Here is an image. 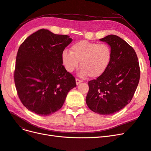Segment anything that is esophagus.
<instances>
[{
  "label": "esophagus",
  "mask_w": 151,
  "mask_h": 151,
  "mask_svg": "<svg viewBox=\"0 0 151 151\" xmlns=\"http://www.w3.org/2000/svg\"><path fill=\"white\" fill-rule=\"evenodd\" d=\"M76 84L78 85L79 84H80L81 83H82V82H83V81H82L81 79H79L76 78Z\"/></svg>",
  "instance_id": "obj_1"
}]
</instances>
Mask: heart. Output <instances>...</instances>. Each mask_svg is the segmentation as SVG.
<instances>
[{"instance_id": "1", "label": "heart", "mask_w": 151, "mask_h": 151, "mask_svg": "<svg viewBox=\"0 0 151 151\" xmlns=\"http://www.w3.org/2000/svg\"><path fill=\"white\" fill-rule=\"evenodd\" d=\"M70 52L67 50L62 53V61L66 70L74 71L81 67L79 74L96 78L106 71L112 60V50L106 43H98L81 40L72 45Z\"/></svg>"}]
</instances>
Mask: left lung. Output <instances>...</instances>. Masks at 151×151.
<instances>
[{
    "label": "left lung",
    "mask_w": 151,
    "mask_h": 151,
    "mask_svg": "<svg viewBox=\"0 0 151 151\" xmlns=\"http://www.w3.org/2000/svg\"><path fill=\"white\" fill-rule=\"evenodd\" d=\"M99 40L111 47L112 60L103 75L88 82L86 102L91 110L108 115L119 111L131 101L140 70L134 49L125 40L114 35Z\"/></svg>",
    "instance_id": "8db88e82"
}]
</instances>
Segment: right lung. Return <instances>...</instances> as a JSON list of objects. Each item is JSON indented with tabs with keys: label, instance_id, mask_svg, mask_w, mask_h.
Here are the masks:
<instances>
[{
	"label": "right lung",
	"instance_id": "add662e5",
	"mask_svg": "<svg viewBox=\"0 0 151 151\" xmlns=\"http://www.w3.org/2000/svg\"><path fill=\"white\" fill-rule=\"evenodd\" d=\"M72 41L67 35L41 29L20 45L14 79L18 96L29 111L42 116L54 113L76 86L62 61V53Z\"/></svg>",
	"mask_w": 151,
	"mask_h": 151
}]
</instances>
